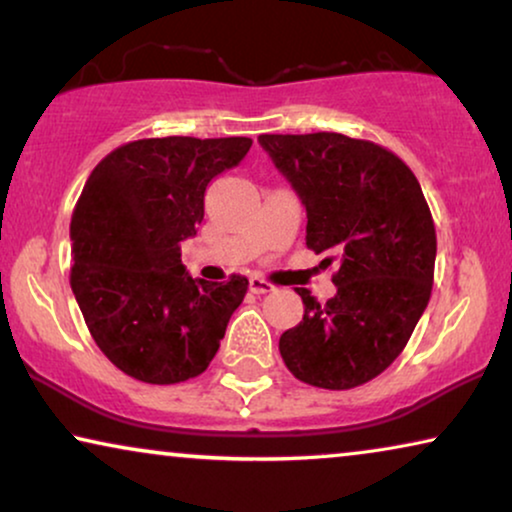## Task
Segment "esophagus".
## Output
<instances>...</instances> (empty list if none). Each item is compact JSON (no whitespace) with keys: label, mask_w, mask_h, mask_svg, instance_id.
I'll list each match as a JSON object with an SVG mask.
<instances>
[{"label":"esophagus","mask_w":512,"mask_h":512,"mask_svg":"<svg viewBox=\"0 0 512 512\" xmlns=\"http://www.w3.org/2000/svg\"><path fill=\"white\" fill-rule=\"evenodd\" d=\"M272 289H275V286H272L270 282H265L263 277H251L249 279V291L251 293H258V296H261V293H270Z\"/></svg>","instance_id":"obj_1"}]
</instances>
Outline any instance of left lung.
I'll use <instances>...</instances> for the list:
<instances>
[{"mask_svg":"<svg viewBox=\"0 0 512 512\" xmlns=\"http://www.w3.org/2000/svg\"><path fill=\"white\" fill-rule=\"evenodd\" d=\"M307 212L305 244L338 263L335 293L319 303L296 289L305 314L279 338L300 382L354 389L384 373L426 310L436 268V226L422 186L384 146L340 132L261 135Z\"/></svg>","mask_w":512,"mask_h":512,"instance_id":"left-lung-1","label":"left lung"}]
</instances>
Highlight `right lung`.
<instances>
[{
  "mask_svg": "<svg viewBox=\"0 0 512 512\" xmlns=\"http://www.w3.org/2000/svg\"><path fill=\"white\" fill-rule=\"evenodd\" d=\"M249 137H151L104 156L76 200L69 284L97 347L125 375L177 384L205 373L249 279H193L181 242L205 216L216 174Z\"/></svg>",
  "mask_w": 512,
  "mask_h": 512,
  "instance_id": "obj_1",
  "label": "right lung"
}]
</instances>
